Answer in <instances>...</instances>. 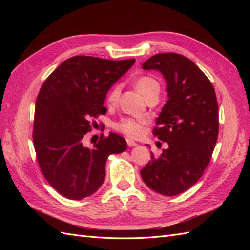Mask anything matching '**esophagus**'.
<instances>
[{"label": "esophagus", "mask_w": 250, "mask_h": 250, "mask_svg": "<svg viewBox=\"0 0 250 250\" xmlns=\"http://www.w3.org/2000/svg\"><path fill=\"white\" fill-rule=\"evenodd\" d=\"M127 145L129 146V147H135L138 145L137 143H135L134 141H132V140H127Z\"/></svg>", "instance_id": "1"}]
</instances>
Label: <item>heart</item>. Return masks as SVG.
Segmentation results:
<instances>
[{
	"mask_svg": "<svg viewBox=\"0 0 250 250\" xmlns=\"http://www.w3.org/2000/svg\"><path fill=\"white\" fill-rule=\"evenodd\" d=\"M134 86L137 88L138 92L145 98L151 89L155 86H158V83L153 78L144 76L135 80ZM119 96H120V87L115 86L108 94V97H107L108 104L115 105L118 102ZM145 123H146L145 119L137 120L132 118H123L115 124V128L118 131L127 135V137L135 138V137H139V135L142 133L143 125Z\"/></svg>",
	"mask_w": 250,
	"mask_h": 250,
	"instance_id": "obj_1",
	"label": "heart"
}]
</instances>
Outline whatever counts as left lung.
<instances>
[{
  "label": "left lung",
  "instance_id": "obj_1",
  "mask_svg": "<svg viewBox=\"0 0 250 250\" xmlns=\"http://www.w3.org/2000/svg\"><path fill=\"white\" fill-rule=\"evenodd\" d=\"M142 67L160 72L167 84L153 134L168 148L160 157L151 153L141 176L151 190L175 196L197 183L213 154L219 130L215 89L192 60L176 53L153 55Z\"/></svg>",
  "mask_w": 250,
  "mask_h": 250
}]
</instances>
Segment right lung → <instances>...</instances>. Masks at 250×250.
<instances>
[{
	"label": "right lung",
	"instance_id": "right-lung-1",
	"mask_svg": "<svg viewBox=\"0 0 250 250\" xmlns=\"http://www.w3.org/2000/svg\"><path fill=\"white\" fill-rule=\"evenodd\" d=\"M135 59L74 56L43 82L35 103L33 144L48 183L64 197L81 200L99 190L110 154L126 150L125 139L109 132L92 148L83 145L90 119L106 113L108 89Z\"/></svg>",
	"mask_w": 250,
	"mask_h": 250
}]
</instances>
